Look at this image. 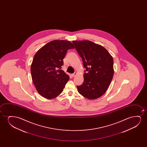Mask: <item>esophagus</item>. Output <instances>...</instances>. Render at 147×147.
Wrapping results in <instances>:
<instances>
[{
    "instance_id": "esophagus-1",
    "label": "esophagus",
    "mask_w": 147,
    "mask_h": 147,
    "mask_svg": "<svg viewBox=\"0 0 147 147\" xmlns=\"http://www.w3.org/2000/svg\"><path fill=\"white\" fill-rule=\"evenodd\" d=\"M77 74V73L76 72H75V73H73V74H71V75H72V77H74L75 76V75H76Z\"/></svg>"
}]
</instances>
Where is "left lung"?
I'll return each mask as SVG.
<instances>
[{"label":"left lung","mask_w":147,"mask_h":147,"mask_svg":"<svg viewBox=\"0 0 147 147\" xmlns=\"http://www.w3.org/2000/svg\"><path fill=\"white\" fill-rule=\"evenodd\" d=\"M86 70L84 82L77 86L78 92L89 99L104 94L114 74L113 57L103 47L90 40H73Z\"/></svg>","instance_id":"obj_1"}]
</instances>
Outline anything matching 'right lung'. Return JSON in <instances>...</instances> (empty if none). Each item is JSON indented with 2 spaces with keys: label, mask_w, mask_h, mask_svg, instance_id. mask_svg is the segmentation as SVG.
Listing matches in <instances>:
<instances>
[{
  "label": "right lung",
  "mask_w": 147,
  "mask_h": 147,
  "mask_svg": "<svg viewBox=\"0 0 147 147\" xmlns=\"http://www.w3.org/2000/svg\"><path fill=\"white\" fill-rule=\"evenodd\" d=\"M70 41L54 40L39 49L34 55L30 72L32 82L38 93L47 99L62 93L69 76L61 70L69 49H74Z\"/></svg>",
  "instance_id": "obj_1"
}]
</instances>
